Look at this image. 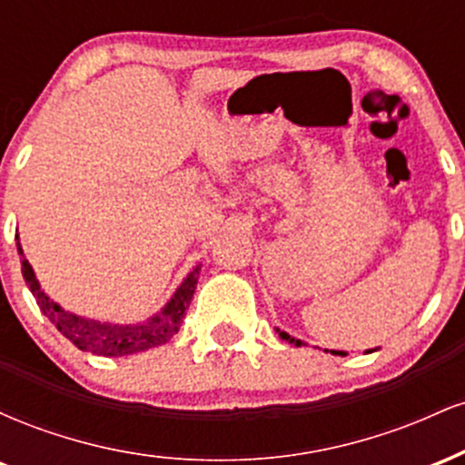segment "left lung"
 <instances>
[{
  "mask_svg": "<svg viewBox=\"0 0 465 465\" xmlns=\"http://www.w3.org/2000/svg\"><path fill=\"white\" fill-rule=\"evenodd\" d=\"M277 332H280V330H277ZM280 336H282V339H284V341H288V343L297 345V348H302V345H303V341H300V339H295V336H291V334H286V332H280ZM332 354L345 356V354H348V351H336V350H332Z\"/></svg>",
  "mask_w": 465,
  "mask_h": 465,
  "instance_id": "left-lung-1",
  "label": "left lung"
}]
</instances>
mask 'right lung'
Listing matches in <instances>:
<instances>
[{"label":"right lung","mask_w":465,"mask_h":465,"mask_svg":"<svg viewBox=\"0 0 465 465\" xmlns=\"http://www.w3.org/2000/svg\"><path fill=\"white\" fill-rule=\"evenodd\" d=\"M19 240V238H17ZM17 251L21 255V273H24L25 284H28L30 292L35 295L36 306L41 312L56 325V330L65 339L72 341L78 350L92 351L98 356H126L135 354V351H143L163 345L165 341L173 339L179 332L181 323L185 319V311L190 308L192 297H194L196 282H199L201 266H196L192 273L185 277L170 302L153 317L140 323H106L95 322V319H84L78 314L63 311L56 302H52L41 288L39 280H36L35 271L28 260H25L24 249L17 242Z\"/></svg>","instance_id":"right-lung-1"}]
</instances>
